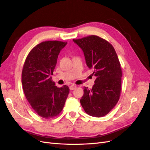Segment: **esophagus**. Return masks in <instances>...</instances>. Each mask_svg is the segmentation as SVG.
<instances>
[{"mask_svg": "<svg viewBox=\"0 0 150 150\" xmlns=\"http://www.w3.org/2000/svg\"><path fill=\"white\" fill-rule=\"evenodd\" d=\"M76 88V86L75 85H71L70 86H69V89H70V90H74Z\"/></svg>", "mask_w": 150, "mask_h": 150, "instance_id": "esophagus-1", "label": "esophagus"}]
</instances>
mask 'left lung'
Masks as SVG:
<instances>
[{"label":"left lung","mask_w":150,"mask_h":150,"mask_svg":"<svg viewBox=\"0 0 150 150\" xmlns=\"http://www.w3.org/2000/svg\"><path fill=\"white\" fill-rule=\"evenodd\" d=\"M73 40L82 48L87 65L96 76L92 89L83 88L82 107L89 116H105L116 106L121 91L122 69L116 52L109 41L98 36Z\"/></svg>","instance_id":"8db88e82"}]
</instances>
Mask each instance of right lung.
Wrapping results in <instances>:
<instances>
[{
  "label": "right lung",
  "instance_id": "add662e5",
  "mask_svg": "<svg viewBox=\"0 0 150 150\" xmlns=\"http://www.w3.org/2000/svg\"><path fill=\"white\" fill-rule=\"evenodd\" d=\"M67 42L43 41L30 51L22 72V83L28 102L38 116L45 119L57 116L63 109L69 89L58 88L51 75L59 52Z\"/></svg>",
  "mask_w": 150,
  "mask_h": 150
}]
</instances>
